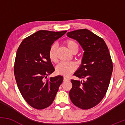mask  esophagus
I'll list each match as a JSON object with an SVG mask.
<instances>
[{
    "label": "esophagus",
    "instance_id": "1",
    "mask_svg": "<svg viewBox=\"0 0 125 125\" xmlns=\"http://www.w3.org/2000/svg\"><path fill=\"white\" fill-rule=\"evenodd\" d=\"M63 81H69V79L67 78V77H63Z\"/></svg>",
    "mask_w": 125,
    "mask_h": 125
}]
</instances>
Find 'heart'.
I'll use <instances>...</instances> for the list:
<instances>
[{
  "label": "heart",
  "mask_w": 125,
  "mask_h": 125,
  "mask_svg": "<svg viewBox=\"0 0 125 125\" xmlns=\"http://www.w3.org/2000/svg\"><path fill=\"white\" fill-rule=\"evenodd\" d=\"M68 50L72 53L73 51H78V44L75 41L73 40H67L65 42ZM56 49L57 44L54 43L51 46L49 51V57L52 62L57 61L56 56ZM77 69L76 64L73 62H62L59 63L56 67V71L59 74L64 76H69L73 73Z\"/></svg>",
  "instance_id": "1"
}]
</instances>
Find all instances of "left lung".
<instances>
[{"mask_svg": "<svg viewBox=\"0 0 125 125\" xmlns=\"http://www.w3.org/2000/svg\"><path fill=\"white\" fill-rule=\"evenodd\" d=\"M79 42L84 51L82 63L74 75L81 80H71L69 97L82 109L95 106L106 94L113 71V63L104 40L89 30L79 29L67 33Z\"/></svg>", "mask_w": 125, "mask_h": 125, "instance_id": "left-lung-1", "label": "left lung"}]
</instances>
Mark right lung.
<instances>
[{
    "mask_svg": "<svg viewBox=\"0 0 125 125\" xmlns=\"http://www.w3.org/2000/svg\"><path fill=\"white\" fill-rule=\"evenodd\" d=\"M66 31H39L21 42L17 51L14 73L20 92L26 102L36 109L49 106L63 77L48 75L54 71L49 57L52 44Z\"/></svg>",
    "mask_w": 125,
    "mask_h": 125,
    "instance_id": "1",
    "label": "right lung"
}]
</instances>
